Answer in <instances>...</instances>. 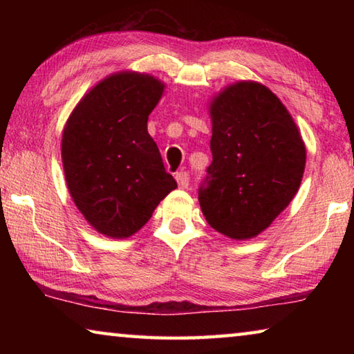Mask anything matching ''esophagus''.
<instances>
[{
	"label": "esophagus",
	"mask_w": 354,
	"mask_h": 354,
	"mask_svg": "<svg viewBox=\"0 0 354 354\" xmlns=\"http://www.w3.org/2000/svg\"><path fill=\"white\" fill-rule=\"evenodd\" d=\"M176 181H178V185L181 189H189V184H190V178H189V173L185 171H179L176 173Z\"/></svg>",
	"instance_id": "obj_1"
}]
</instances>
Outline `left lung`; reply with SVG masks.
<instances>
[{
    "label": "left lung",
    "mask_w": 354,
    "mask_h": 354,
    "mask_svg": "<svg viewBox=\"0 0 354 354\" xmlns=\"http://www.w3.org/2000/svg\"><path fill=\"white\" fill-rule=\"evenodd\" d=\"M212 164L198 201L215 231L232 241L261 234L301 184L306 147L295 120L270 88L237 81L214 95Z\"/></svg>",
    "instance_id": "obj_1"
}]
</instances>
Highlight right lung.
I'll return each mask as SVG.
<instances>
[{
    "instance_id": "1",
    "label": "right lung",
    "mask_w": 354,
    "mask_h": 354,
    "mask_svg": "<svg viewBox=\"0 0 354 354\" xmlns=\"http://www.w3.org/2000/svg\"><path fill=\"white\" fill-rule=\"evenodd\" d=\"M164 91L156 76L117 71L84 95L64 127L68 192L87 223L106 237L136 234L178 187L147 128Z\"/></svg>"
}]
</instances>
